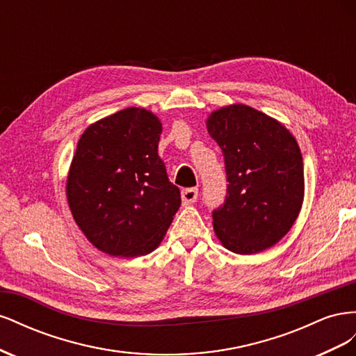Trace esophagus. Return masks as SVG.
Returning a JSON list of instances; mask_svg holds the SVG:
<instances>
[{"label":"esophagus","mask_w":356,"mask_h":356,"mask_svg":"<svg viewBox=\"0 0 356 356\" xmlns=\"http://www.w3.org/2000/svg\"><path fill=\"white\" fill-rule=\"evenodd\" d=\"M197 196H199L197 188H186V190L181 191V199H182V203H184V204L195 203L197 200Z\"/></svg>","instance_id":"esophagus-1"}]
</instances>
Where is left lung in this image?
<instances>
[{
	"label": "left lung",
	"instance_id": "left-lung-1",
	"mask_svg": "<svg viewBox=\"0 0 356 356\" xmlns=\"http://www.w3.org/2000/svg\"><path fill=\"white\" fill-rule=\"evenodd\" d=\"M207 126L229 182L224 203L212 211L215 233L232 252H261L284 238L301 209L300 147L285 126L248 105L224 106Z\"/></svg>",
	"mask_w": 356,
	"mask_h": 356
}]
</instances>
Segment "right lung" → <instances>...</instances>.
I'll list each match as a JSON object with an SVG mask.
<instances>
[{
  "mask_svg": "<svg viewBox=\"0 0 356 356\" xmlns=\"http://www.w3.org/2000/svg\"><path fill=\"white\" fill-rule=\"evenodd\" d=\"M159 118L126 108L81 135L67 181L79 227L99 251L141 257L154 251L181 207V193L157 154Z\"/></svg>",
  "mask_w": 356,
  "mask_h": 356,
  "instance_id": "add662e5",
  "label": "right lung"
}]
</instances>
